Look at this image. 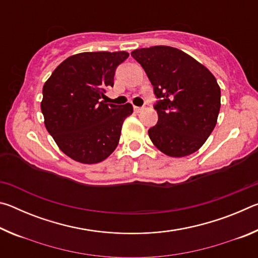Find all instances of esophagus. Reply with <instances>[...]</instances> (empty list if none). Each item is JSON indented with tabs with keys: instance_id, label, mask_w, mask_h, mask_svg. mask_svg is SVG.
Returning a JSON list of instances; mask_svg holds the SVG:
<instances>
[{
	"instance_id": "1",
	"label": "esophagus",
	"mask_w": 258,
	"mask_h": 258,
	"mask_svg": "<svg viewBox=\"0 0 258 258\" xmlns=\"http://www.w3.org/2000/svg\"><path fill=\"white\" fill-rule=\"evenodd\" d=\"M143 109H145V107H134V111L140 112V111H142Z\"/></svg>"
}]
</instances>
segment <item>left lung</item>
<instances>
[{"label":"left lung","mask_w":258,"mask_h":258,"mask_svg":"<svg viewBox=\"0 0 258 258\" xmlns=\"http://www.w3.org/2000/svg\"><path fill=\"white\" fill-rule=\"evenodd\" d=\"M131 55L154 86L158 121L148 133L171 157H184L202 147L215 127L221 108L216 78L202 63L175 47L157 45Z\"/></svg>","instance_id":"1"}]
</instances>
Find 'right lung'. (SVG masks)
Returning a JSON list of instances; mask_svg holds the SVG:
<instances>
[{"instance_id":"obj_1","label":"right lung","mask_w":258,"mask_h":258,"mask_svg":"<svg viewBox=\"0 0 258 258\" xmlns=\"http://www.w3.org/2000/svg\"><path fill=\"white\" fill-rule=\"evenodd\" d=\"M125 51L83 52L54 69L43 86L42 113L60 150L83 164H97L118 146L121 126L132 115L131 103L117 106L101 98L113 86Z\"/></svg>"}]
</instances>
